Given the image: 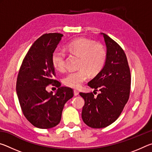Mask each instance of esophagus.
<instances>
[{"label":"esophagus","instance_id":"obj_1","mask_svg":"<svg viewBox=\"0 0 152 152\" xmlns=\"http://www.w3.org/2000/svg\"><path fill=\"white\" fill-rule=\"evenodd\" d=\"M74 96H77V95H78L79 92L78 91H76V90H74Z\"/></svg>","mask_w":152,"mask_h":152}]
</instances>
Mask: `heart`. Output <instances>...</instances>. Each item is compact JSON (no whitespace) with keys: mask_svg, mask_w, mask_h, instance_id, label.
Segmentation results:
<instances>
[{"mask_svg":"<svg viewBox=\"0 0 152 152\" xmlns=\"http://www.w3.org/2000/svg\"><path fill=\"white\" fill-rule=\"evenodd\" d=\"M65 50L71 54L79 56L78 68L71 71L64 77L63 82L66 86L78 88L91 76H96L104 68L106 63L107 53L104 45L94 43L85 38H77L69 42ZM51 62L58 70H63L66 67V53L56 49L51 55Z\"/></svg>","mask_w":152,"mask_h":152,"instance_id":"b5f03b06","label":"heart"}]
</instances>
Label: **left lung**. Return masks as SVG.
Returning a JSON list of instances; mask_svg holds the SVG:
<instances>
[{"label":"left lung","mask_w":152,"mask_h":152,"mask_svg":"<svg viewBox=\"0 0 152 152\" xmlns=\"http://www.w3.org/2000/svg\"><path fill=\"white\" fill-rule=\"evenodd\" d=\"M102 34L107 45L106 63L88 83L100 93L94 96L92 92H80L85 101L82 120L95 129L106 127L118 119L128 101L131 88L130 68L124 50L107 35Z\"/></svg>","instance_id":"1"}]
</instances>
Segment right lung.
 <instances>
[{
	"instance_id": "right-lung-1",
	"label": "right lung",
	"mask_w": 152,
	"mask_h": 152,
	"mask_svg": "<svg viewBox=\"0 0 152 152\" xmlns=\"http://www.w3.org/2000/svg\"><path fill=\"white\" fill-rule=\"evenodd\" d=\"M62 36L51 33L38 38L25 56L18 74L16 90L22 112L37 128L58 125L64 104L74 96L72 89L60 87V82L53 78L56 72L51 55ZM50 84L58 87L54 95L46 91Z\"/></svg>"
}]
</instances>
